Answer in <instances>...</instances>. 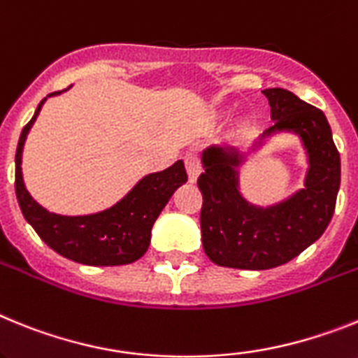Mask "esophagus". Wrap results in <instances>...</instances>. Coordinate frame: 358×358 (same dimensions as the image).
Instances as JSON below:
<instances>
[{
	"label": "esophagus",
	"mask_w": 358,
	"mask_h": 358,
	"mask_svg": "<svg viewBox=\"0 0 358 358\" xmlns=\"http://www.w3.org/2000/svg\"><path fill=\"white\" fill-rule=\"evenodd\" d=\"M183 162H185V169H187V175H189V182H196L198 175H200L201 166H200V160H198V155L194 153H187L183 157Z\"/></svg>",
	"instance_id": "34e87169"
}]
</instances>
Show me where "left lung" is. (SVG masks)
<instances>
[{
    "mask_svg": "<svg viewBox=\"0 0 358 358\" xmlns=\"http://www.w3.org/2000/svg\"><path fill=\"white\" fill-rule=\"evenodd\" d=\"M263 93L273 126L250 151L275 133H294L306 151L308 169L304 189L279 203L259 207L239 191V167L247 155L216 145L201 153V243L213 263L229 268L268 270L299 256L326 231L341 187V157L324 113L288 90L268 88Z\"/></svg>",
    "mask_w": 358,
    "mask_h": 358,
    "instance_id": "obj_1",
    "label": "left lung"
}]
</instances>
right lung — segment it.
<instances>
[{"label":"right lung","mask_w":358,"mask_h":358,"mask_svg":"<svg viewBox=\"0 0 358 358\" xmlns=\"http://www.w3.org/2000/svg\"><path fill=\"white\" fill-rule=\"evenodd\" d=\"M59 93H50L48 97ZM48 97L39 102L32 120L23 127L15 149V196L24 220L52 250L80 265L117 266L141 259L149 247L158 214L173 192L187 182L183 162L178 160L160 173L145 175L122 200L101 213L85 216L50 213L30 196L21 173L24 141Z\"/></svg>","instance_id":"add662e5"}]
</instances>
